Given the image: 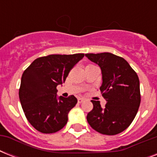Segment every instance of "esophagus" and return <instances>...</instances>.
Segmentation results:
<instances>
[{"label":"esophagus","mask_w":157,"mask_h":157,"mask_svg":"<svg viewBox=\"0 0 157 157\" xmlns=\"http://www.w3.org/2000/svg\"><path fill=\"white\" fill-rule=\"evenodd\" d=\"M84 100H85V98H77V101H78L79 103H81L82 102H84Z\"/></svg>","instance_id":"esophagus-1"}]
</instances>
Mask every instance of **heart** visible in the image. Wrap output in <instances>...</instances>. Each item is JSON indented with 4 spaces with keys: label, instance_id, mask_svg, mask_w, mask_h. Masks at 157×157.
<instances>
[{
    "label": "heart",
    "instance_id": "1",
    "mask_svg": "<svg viewBox=\"0 0 157 157\" xmlns=\"http://www.w3.org/2000/svg\"><path fill=\"white\" fill-rule=\"evenodd\" d=\"M88 66H90V65H88Z\"/></svg>",
    "mask_w": 157,
    "mask_h": 157
}]
</instances>
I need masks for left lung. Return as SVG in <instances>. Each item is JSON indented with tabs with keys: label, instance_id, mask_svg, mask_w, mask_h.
<instances>
[{
	"label": "left lung",
	"instance_id": "1",
	"mask_svg": "<svg viewBox=\"0 0 157 157\" xmlns=\"http://www.w3.org/2000/svg\"><path fill=\"white\" fill-rule=\"evenodd\" d=\"M100 67L103 84L102 95L107 103L102 108L99 101L91 100L93 109L87 121L94 130L106 135H115L127 129L139 110L141 94L139 79L123 58L111 53L86 54Z\"/></svg>",
	"mask_w": 157,
	"mask_h": 157
}]
</instances>
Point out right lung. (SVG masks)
Returning <instances> with one entry per match:
<instances>
[{
    "mask_svg": "<svg viewBox=\"0 0 157 157\" xmlns=\"http://www.w3.org/2000/svg\"><path fill=\"white\" fill-rule=\"evenodd\" d=\"M84 54H50L35 59L23 71L18 95L23 112L40 133L53 134L63 129L77 99L74 95L57 98V86L66 81Z\"/></svg>",
    "mask_w": 157,
    "mask_h": 157,
    "instance_id": "add662e5",
    "label": "right lung"
}]
</instances>
